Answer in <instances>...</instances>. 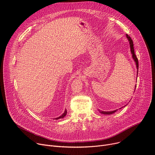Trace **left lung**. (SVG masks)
I'll return each instance as SVG.
<instances>
[{
    "instance_id": "8db88e82",
    "label": "left lung",
    "mask_w": 155,
    "mask_h": 155,
    "mask_svg": "<svg viewBox=\"0 0 155 155\" xmlns=\"http://www.w3.org/2000/svg\"><path fill=\"white\" fill-rule=\"evenodd\" d=\"M127 37L129 41V43H130V50H131V53L132 54V57L133 58V60H135V63H136V65H137V68L138 69V71H137V74L138 72V60L135 54V50H134V47H133V40H131V37L128 35L127 34ZM136 87L135 86V88H136ZM118 110H113V111H101L100 110H98L99 112H100L101 113H102V114H104V115H111V114H113V113H115Z\"/></svg>"
}]
</instances>
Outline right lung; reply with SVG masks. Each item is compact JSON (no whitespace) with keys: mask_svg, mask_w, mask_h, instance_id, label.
Listing matches in <instances>:
<instances>
[{"mask_svg":"<svg viewBox=\"0 0 155 155\" xmlns=\"http://www.w3.org/2000/svg\"><path fill=\"white\" fill-rule=\"evenodd\" d=\"M67 113V110H65V111H64V113H63L62 115H61L60 117H58V118H55V120H58V119H60V118H63L64 117H65L66 116Z\"/></svg>","mask_w":155,"mask_h":155,"instance_id":"obj_1","label":"right lung"}]
</instances>
